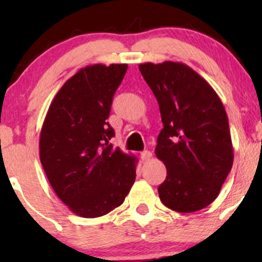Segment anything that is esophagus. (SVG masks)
Listing matches in <instances>:
<instances>
[{
	"instance_id": "1",
	"label": "esophagus",
	"mask_w": 262,
	"mask_h": 262,
	"mask_svg": "<svg viewBox=\"0 0 262 262\" xmlns=\"http://www.w3.org/2000/svg\"><path fill=\"white\" fill-rule=\"evenodd\" d=\"M140 158H141V160H143V161H149L150 159L152 158V154L150 151H148V150H145V151L141 152Z\"/></svg>"
}]
</instances>
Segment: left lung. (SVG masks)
Segmentation results:
<instances>
[{
    "label": "left lung",
    "instance_id": "8db88e82",
    "mask_svg": "<svg viewBox=\"0 0 262 262\" xmlns=\"http://www.w3.org/2000/svg\"><path fill=\"white\" fill-rule=\"evenodd\" d=\"M139 70L158 100L164 124L155 155L167 175L159 197L176 212L206 208L218 197L234 160L223 103L213 87L182 62H144Z\"/></svg>",
    "mask_w": 262,
    "mask_h": 262
}]
</instances>
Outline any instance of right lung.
<instances>
[{"mask_svg":"<svg viewBox=\"0 0 262 262\" xmlns=\"http://www.w3.org/2000/svg\"><path fill=\"white\" fill-rule=\"evenodd\" d=\"M127 64L80 69L50 103L39 139L48 180L71 212L96 218L119 207L135 181L138 159L110 144L107 118Z\"/></svg>","mask_w":262,"mask_h":262,"instance_id":"add662e5","label":"right lung"}]
</instances>
